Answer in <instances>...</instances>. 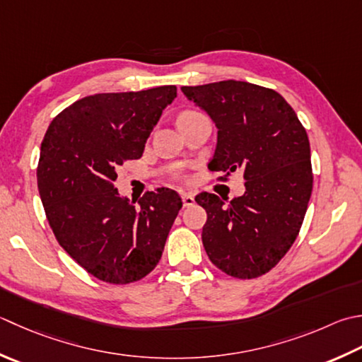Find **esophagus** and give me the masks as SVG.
<instances>
[{
    "label": "esophagus",
    "mask_w": 362,
    "mask_h": 362,
    "mask_svg": "<svg viewBox=\"0 0 362 362\" xmlns=\"http://www.w3.org/2000/svg\"><path fill=\"white\" fill-rule=\"evenodd\" d=\"M182 201H183V207H193L194 205V197L191 194H182Z\"/></svg>",
    "instance_id": "1"
}]
</instances>
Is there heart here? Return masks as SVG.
<instances>
[{
    "instance_id": "obj_1",
    "label": "heart",
    "mask_w": 362,
    "mask_h": 362,
    "mask_svg": "<svg viewBox=\"0 0 362 362\" xmlns=\"http://www.w3.org/2000/svg\"><path fill=\"white\" fill-rule=\"evenodd\" d=\"M185 112H189V111H185Z\"/></svg>"
}]
</instances>
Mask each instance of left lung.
<instances>
[{
    "label": "left lung",
    "instance_id": "obj_1",
    "mask_svg": "<svg viewBox=\"0 0 362 362\" xmlns=\"http://www.w3.org/2000/svg\"><path fill=\"white\" fill-rule=\"evenodd\" d=\"M189 100L215 120L218 144L209 163L219 182L242 169L245 194L224 204L196 196L207 211L202 243L219 270L254 279L279 264L298 237L313 193L306 129L284 97L246 81L182 86Z\"/></svg>",
    "mask_w": 362,
    "mask_h": 362
}]
</instances>
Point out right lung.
<instances>
[{"mask_svg":"<svg viewBox=\"0 0 362 362\" xmlns=\"http://www.w3.org/2000/svg\"><path fill=\"white\" fill-rule=\"evenodd\" d=\"M175 97V86L84 97L42 141L37 188L49 228L78 265L108 284H132L157 267L182 209L174 189L147 191L134 205L112 185L119 166L143 157Z\"/></svg>","mask_w":362,"mask_h":362,"instance_id":"1","label":"right lung"}]
</instances>
